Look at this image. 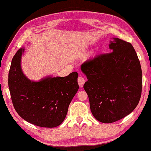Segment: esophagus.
<instances>
[{
	"mask_svg": "<svg viewBox=\"0 0 151 151\" xmlns=\"http://www.w3.org/2000/svg\"><path fill=\"white\" fill-rule=\"evenodd\" d=\"M85 83V80L83 76H79V77L78 78V83L81 87H82L83 86V85H84Z\"/></svg>",
	"mask_w": 151,
	"mask_h": 151,
	"instance_id": "obj_1",
	"label": "esophagus"
}]
</instances>
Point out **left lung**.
I'll return each instance as SVG.
<instances>
[{
  "label": "left lung",
  "instance_id": "8db88e82",
  "mask_svg": "<svg viewBox=\"0 0 151 151\" xmlns=\"http://www.w3.org/2000/svg\"><path fill=\"white\" fill-rule=\"evenodd\" d=\"M110 40L111 53L83 63L87 76L83 88L96 120L111 123L124 118L136 109L141 97L142 73L131 43L117 38Z\"/></svg>",
  "mask_w": 151,
  "mask_h": 151
}]
</instances>
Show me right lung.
<instances>
[{
    "label": "right lung",
    "mask_w": 151,
    "mask_h": 151,
    "mask_svg": "<svg viewBox=\"0 0 151 151\" xmlns=\"http://www.w3.org/2000/svg\"><path fill=\"white\" fill-rule=\"evenodd\" d=\"M25 48L13 56L9 73V89L15 111L27 122L42 127H55L66 118L78 89V73L61 77L49 75L39 81L29 79L22 69Z\"/></svg>",
    "instance_id": "add662e5"
}]
</instances>
